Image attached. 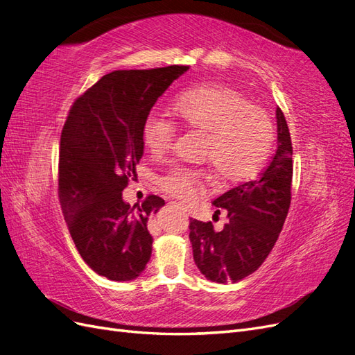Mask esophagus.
Segmentation results:
<instances>
[{"instance_id": "1", "label": "esophagus", "mask_w": 355, "mask_h": 355, "mask_svg": "<svg viewBox=\"0 0 355 355\" xmlns=\"http://www.w3.org/2000/svg\"><path fill=\"white\" fill-rule=\"evenodd\" d=\"M182 210H184L187 214H189V211H188V209H185V207H182Z\"/></svg>"}]
</instances>
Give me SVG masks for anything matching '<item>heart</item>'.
<instances>
[{
  "mask_svg": "<svg viewBox=\"0 0 355 355\" xmlns=\"http://www.w3.org/2000/svg\"><path fill=\"white\" fill-rule=\"evenodd\" d=\"M173 111L192 130L207 135L206 155L222 180L239 184L253 178L270 155L274 125L270 115L253 106L237 90L210 84L185 92ZM144 142L149 153L163 155L173 146L176 125L163 114L153 112L144 123ZM206 173L179 167L161 178V188L178 198H197Z\"/></svg>",
  "mask_w": 355,
  "mask_h": 355,
  "instance_id": "heart-1",
  "label": "heart"
}]
</instances>
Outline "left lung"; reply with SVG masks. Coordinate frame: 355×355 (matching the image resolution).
<instances>
[{"label": "left lung", "instance_id": "left-lung-1", "mask_svg": "<svg viewBox=\"0 0 355 355\" xmlns=\"http://www.w3.org/2000/svg\"><path fill=\"white\" fill-rule=\"evenodd\" d=\"M277 115V151L262 173L213 201L228 223L214 231L211 222L191 219L189 240L200 272L214 283H237L259 268L280 235L292 200L293 148L284 114Z\"/></svg>", "mask_w": 355, "mask_h": 355}]
</instances>
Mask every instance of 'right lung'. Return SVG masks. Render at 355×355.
<instances>
[{"label":"right lung","instance_id":"add662e5","mask_svg":"<svg viewBox=\"0 0 355 355\" xmlns=\"http://www.w3.org/2000/svg\"><path fill=\"white\" fill-rule=\"evenodd\" d=\"M189 67L114 71L71 106L60 136L59 201L78 253L112 282L137 278L151 259L148 216L164 206L123 200L144 155V123L168 85Z\"/></svg>","mask_w":355,"mask_h":355}]
</instances>
